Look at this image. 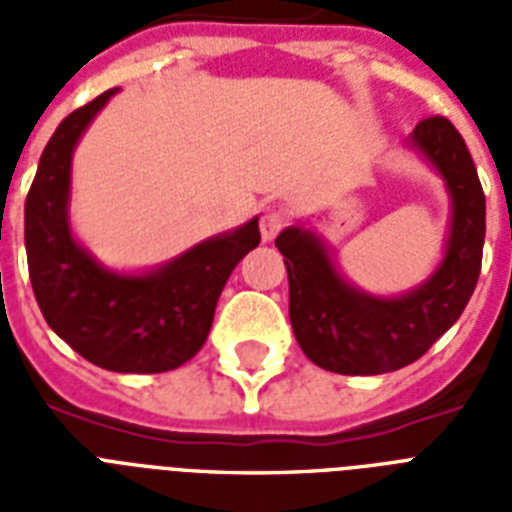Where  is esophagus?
Returning <instances> with one entry per match:
<instances>
[{
    "label": "esophagus",
    "instance_id": "1",
    "mask_svg": "<svg viewBox=\"0 0 512 512\" xmlns=\"http://www.w3.org/2000/svg\"><path fill=\"white\" fill-rule=\"evenodd\" d=\"M284 223H287L284 212H279V209H265V215L260 217V236H263V241L276 239L281 228H284Z\"/></svg>",
    "mask_w": 512,
    "mask_h": 512
}]
</instances>
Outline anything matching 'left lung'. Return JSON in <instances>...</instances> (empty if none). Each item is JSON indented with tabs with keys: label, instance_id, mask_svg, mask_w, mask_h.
Listing matches in <instances>:
<instances>
[{
	"label": "left lung",
	"instance_id": "1",
	"mask_svg": "<svg viewBox=\"0 0 512 512\" xmlns=\"http://www.w3.org/2000/svg\"><path fill=\"white\" fill-rule=\"evenodd\" d=\"M409 146L444 177L452 225L444 260L398 297H374L337 273L327 244L289 225L276 247L289 273V321L313 364L337 374H385L412 364L454 321L476 289L486 236V196L465 140L444 116L422 119Z\"/></svg>",
	"mask_w": 512,
	"mask_h": 512
}]
</instances>
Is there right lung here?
Instances as JSON below:
<instances>
[{
	"label": "right lung",
	"mask_w": 512,
	"mask_h": 512,
	"mask_svg": "<svg viewBox=\"0 0 512 512\" xmlns=\"http://www.w3.org/2000/svg\"><path fill=\"white\" fill-rule=\"evenodd\" d=\"M116 90L58 124L26 196L28 276L44 321L60 340L108 372H170L207 340L217 297L239 260L260 244L257 217L201 241L148 273L108 271L68 223L71 156Z\"/></svg>",
	"instance_id": "obj_1"
}]
</instances>
